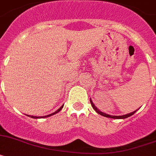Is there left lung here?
Returning a JSON list of instances; mask_svg holds the SVG:
<instances>
[{
	"mask_svg": "<svg viewBox=\"0 0 156 156\" xmlns=\"http://www.w3.org/2000/svg\"><path fill=\"white\" fill-rule=\"evenodd\" d=\"M90 103H91V105H92V107H93V109H94V110L96 111V112H97V113H98V114H100V115H103V116H104V117H107V118H111V119H126V118H128V117H129V116L133 115V114H134L135 112H136V111L138 110V109H137V110L134 111V112H131V113H129V114H126V115H119V116H115V115H108V114H106V113H104V112H101V111L99 110L98 108H97V107H96V106H95V105H94V104H93V101H92L91 98H90Z\"/></svg>",
	"mask_w": 156,
	"mask_h": 156,
	"instance_id": "left-lung-1",
	"label": "left lung"
}]
</instances>
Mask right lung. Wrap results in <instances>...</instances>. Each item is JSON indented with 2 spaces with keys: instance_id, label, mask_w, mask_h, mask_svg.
<instances>
[{
  "instance_id": "1",
  "label": "right lung",
  "mask_w": 156,
  "mask_h": 156,
  "mask_svg": "<svg viewBox=\"0 0 156 156\" xmlns=\"http://www.w3.org/2000/svg\"><path fill=\"white\" fill-rule=\"evenodd\" d=\"M63 106L60 107V108H59V109H58V110L56 111V112H54V113L50 114V115H48L43 116V117H37V116H33V115L31 116V115H30V117H31V118H33V119H38V118H46V117H49V116H52V115H55V114L58 113V112H59V111H61V109H62V108H63ZM27 116H30V115H27Z\"/></svg>"
}]
</instances>
